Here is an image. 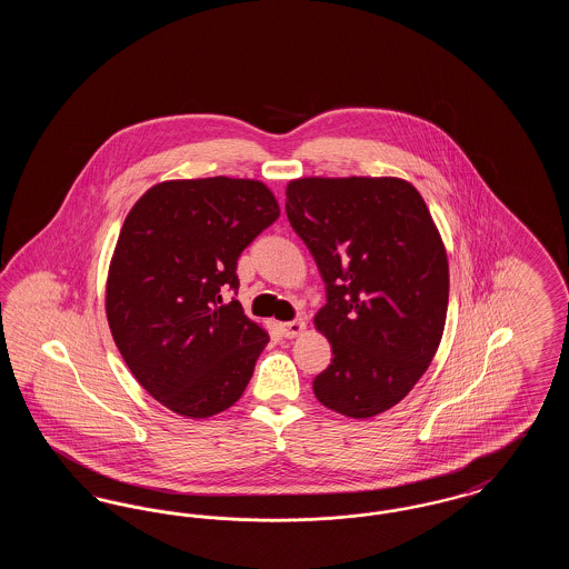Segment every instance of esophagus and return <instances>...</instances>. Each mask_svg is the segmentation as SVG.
<instances>
[{"instance_id":"1","label":"esophagus","mask_w":569,"mask_h":569,"mask_svg":"<svg viewBox=\"0 0 569 569\" xmlns=\"http://www.w3.org/2000/svg\"><path fill=\"white\" fill-rule=\"evenodd\" d=\"M279 328H281V335L286 339H295V337H300L305 332L307 325H305V320H292V322L279 326Z\"/></svg>"}]
</instances>
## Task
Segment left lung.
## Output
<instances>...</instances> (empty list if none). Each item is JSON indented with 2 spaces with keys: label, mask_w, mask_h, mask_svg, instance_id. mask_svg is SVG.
<instances>
[{
  "label": "left lung",
  "mask_w": 569,
  "mask_h": 569,
  "mask_svg": "<svg viewBox=\"0 0 569 569\" xmlns=\"http://www.w3.org/2000/svg\"><path fill=\"white\" fill-rule=\"evenodd\" d=\"M286 213L326 283L313 325L332 362L313 379L322 406L373 418L401 403L439 348L450 272L420 191L399 177H300Z\"/></svg>",
  "instance_id": "obj_1"
}]
</instances>
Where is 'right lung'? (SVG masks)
I'll return each mask as SVG.
<instances>
[{"label": "right lung", "instance_id": "obj_1", "mask_svg": "<svg viewBox=\"0 0 569 569\" xmlns=\"http://www.w3.org/2000/svg\"><path fill=\"white\" fill-rule=\"evenodd\" d=\"M279 217L256 179H172L144 191L110 258L107 318L138 383L186 418L234 406L269 332L223 288H239L237 260Z\"/></svg>", "mask_w": 569, "mask_h": 569}]
</instances>
